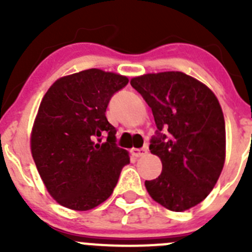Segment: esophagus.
<instances>
[{"mask_svg": "<svg viewBox=\"0 0 252 252\" xmlns=\"http://www.w3.org/2000/svg\"><path fill=\"white\" fill-rule=\"evenodd\" d=\"M131 154H132L135 158H140V157H144L148 154V149L146 148H142V149H131Z\"/></svg>", "mask_w": 252, "mask_h": 252, "instance_id": "obj_1", "label": "esophagus"}]
</instances>
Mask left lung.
Masks as SVG:
<instances>
[{
    "label": "left lung",
    "mask_w": 252,
    "mask_h": 252,
    "mask_svg": "<svg viewBox=\"0 0 252 252\" xmlns=\"http://www.w3.org/2000/svg\"><path fill=\"white\" fill-rule=\"evenodd\" d=\"M131 86L153 111L159 130L150 144L160 158L161 174L146 180L154 201L183 212L206 199L226 159V127L221 104L206 84L182 72L148 73ZM162 128L168 135L161 134Z\"/></svg>",
    "instance_id": "8db88e82"
}]
</instances>
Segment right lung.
<instances>
[{"instance_id": "add662e5", "label": "right lung", "mask_w": 252, "mask_h": 252, "mask_svg": "<svg viewBox=\"0 0 252 252\" xmlns=\"http://www.w3.org/2000/svg\"><path fill=\"white\" fill-rule=\"evenodd\" d=\"M128 78L101 69L64 75L41 99L31 155L49 194L73 211H90L112 194L128 151L117 148L106 108ZM107 140L99 144V137Z\"/></svg>"}]
</instances>
